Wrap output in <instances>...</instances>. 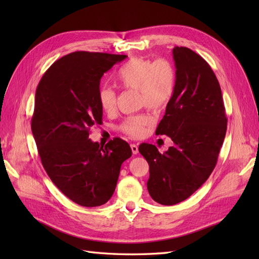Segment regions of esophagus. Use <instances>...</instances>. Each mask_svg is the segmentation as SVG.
<instances>
[{"label": "esophagus", "mask_w": 259, "mask_h": 259, "mask_svg": "<svg viewBox=\"0 0 259 259\" xmlns=\"http://www.w3.org/2000/svg\"><path fill=\"white\" fill-rule=\"evenodd\" d=\"M131 149H132L133 154H137V153H138V146H137V145L132 144V145H131Z\"/></svg>", "instance_id": "esophagus-1"}]
</instances>
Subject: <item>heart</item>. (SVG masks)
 <instances>
[{"mask_svg":"<svg viewBox=\"0 0 259 259\" xmlns=\"http://www.w3.org/2000/svg\"><path fill=\"white\" fill-rule=\"evenodd\" d=\"M115 80L124 89L137 90L140 106L154 111L165 108L173 98L176 90L177 72L173 62L167 58L151 60L135 57L125 62L115 73ZM98 100L105 112H112L116 107V93L109 86L98 92ZM152 123V116L140 113L127 117L121 124V130L131 137H140L146 127Z\"/></svg>","mask_w":259,"mask_h":259,"instance_id":"obj_1","label":"heart"}]
</instances>
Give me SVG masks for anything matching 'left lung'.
I'll use <instances>...</instances> for the list:
<instances>
[{"instance_id":"left-lung-1","label":"left lung","mask_w":259,"mask_h":259,"mask_svg":"<svg viewBox=\"0 0 259 259\" xmlns=\"http://www.w3.org/2000/svg\"><path fill=\"white\" fill-rule=\"evenodd\" d=\"M173 58L176 90L155 134L170 137L174 146L164 153L154 145L139 146L149 164V194L162 205L185 201L206 182L227 131L222 90L209 65L183 46L174 48Z\"/></svg>"}]
</instances>
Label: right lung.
<instances>
[{
  "instance_id": "right-lung-1",
  "label": "right lung",
  "mask_w": 259,
  "mask_h": 259,
  "mask_svg": "<svg viewBox=\"0 0 259 259\" xmlns=\"http://www.w3.org/2000/svg\"><path fill=\"white\" fill-rule=\"evenodd\" d=\"M126 55L74 52L56 60L35 92L31 130L42 165L67 198L86 207L107 203L115 190L122 163L131 158L121 138L105 148L89 138L103 122L100 79Z\"/></svg>"
}]
</instances>
